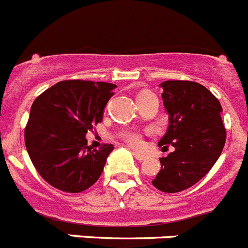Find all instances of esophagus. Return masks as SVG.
<instances>
[{
  "label": "esophagus",
  "instance_id": "esophagus-1",
  "mask_svg": "<svg viewBox=\"0 0 248 248\" xmlns=\"http://www.w3.org/2000/svg\"><path fill=\"white\" fill-rule=\"evenodd\" d=\"M133 155L135 156V159L141 162V160H145L148 158L147 154H143V153H138V152H133Z\"/></svg>",
  "mask_w": 248,
  "mask_h": 248
}]
</instances>
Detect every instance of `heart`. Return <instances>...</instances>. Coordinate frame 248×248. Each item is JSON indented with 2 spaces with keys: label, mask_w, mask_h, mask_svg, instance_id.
Instances as JSON below:
<instances>
[{
  "label": "heart",
  "mask_w": 248,
  "mask_h": 248,
  "mask_svg": "<svg viewBox=\"0 0 248 248\" xmlns=\"http://www.w3.org/2000/svg\"><path fill=\"white\" fill-rule=\"evenodd\" d=\"M148 92H141L140 94H144ZM139 94V95H140ZM119 138L122 140H124L128 145L134 148H140L143 145V138H141V134L138 133L137 130H132V129H124L119 133Z\"/></svg>",
  "instance_id": "b5f03b06"
}]
</instances>
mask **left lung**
<instances>
[{
  "label": "left lung",
  "instance_id": "1",
  "mask_svg": "<svg viewBox=\"0 0 248 248\" xmlns=\"http://www.w3.org/2000/svg\"><path fill=\"white\" fill-rule=\"evenodd\" d=\"M169 126L158 145L174 147L159 158L153 179L156 189L177 193L196 185L211 170L226 143L222 107L208 89L194 81L168 80L160 84Z\"/></svg>",
  "mask_w": 248,
  "mask_h": 248
}]
</instances>
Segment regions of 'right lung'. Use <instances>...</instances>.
I'll use <instances>...</instances> for the list:
<instances>
[{"instance_id":"right-lung-1","label":"right lung","mask_w":248,"mask_h":248,"mask_svg":"<svg viewBox=\"0 0 248 248\" xmlns=\"http://www.w3.org/2000/svg\"><path fill=\"white\" fill-rule=\"evenodd\" d=\"M115 88L110 82L65 80L35 99L25 144L36 170L48 185L79 193L98 181L114 147L93 149L85 135L103 120Z\"/></svg>"}]
</instances>
